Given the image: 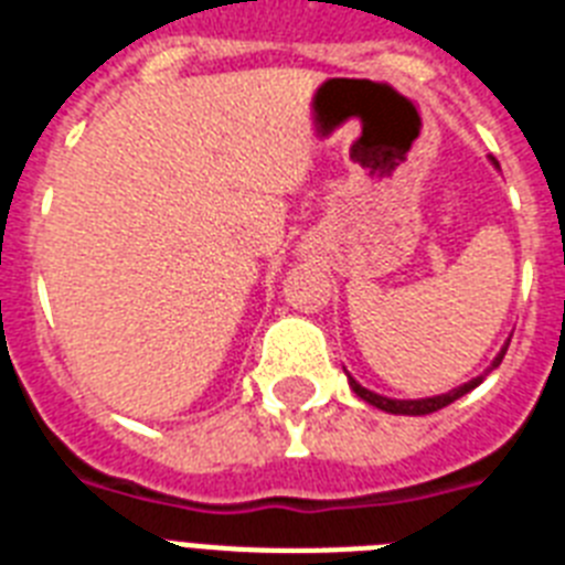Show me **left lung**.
Here are the masks:
<instances>
[{
    "mask_svg": "<svg viewBox=\"0 0 565 565\" xmlns=\"http://www.w3.org/2000/svg\"><path fill=\"white\" fill-rule=\"evenodd\" d=\"M490 162L499 164L493 156H490ZM508 345H511V339H508ZM508 345L499 351V356L493 360L490 371L497 369L499 362H502ZM481 380H484V377H476V380H470V383H465V386L452 388V392L435 394V397H424V401H392V397H383V394H374V392H369V388H362L354 377H348V383H351V388L356 392V397H362V401L371 403V406H377V409H383V412H392V415H429V412H438V409H444V406H449V403H456L458 397H465L467 392H473Z\"/></svg>",
    "mask_w": 565,
    "mask_h": 565,
    "instance_id": "1",
    "label": "left lung"
}]
</instances>
